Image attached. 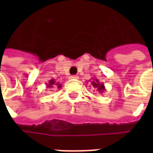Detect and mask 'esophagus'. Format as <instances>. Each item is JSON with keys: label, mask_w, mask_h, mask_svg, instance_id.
<instances>
[{"label": "esophagus", "mask_w": 153, "mask_h": 153, "mask_svg": "<svg viewBox=\"0 0 153 153\" xmlns=\"http://www.w3.org/2000/svg\"><path fill=\"white\" fill-rule=\"evenodd\" d=\"M70 79H79V76H78V75H71V76H70Z\"/></svg>", "instance_id": "34e87169"}]
</instances>
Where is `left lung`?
<instances>
[{
  "label": "left lung",
  "instance_id": "1",
  "mask_svg": "<svg viewBox=\"0 0 153 153\" xmlns=\"http://www.w3.org/2000/svg\"><path fill=\"white\" fill-rule=\"evenodd\" d=\"M91 83H92V86H93L94 88H96L97 91H98L100 93H102L103 92L105 91L104 84H103V83H100L98 79H93V81L91 82Z\"/></svg>",
  "mask_w": 153,
  "mask_h": 153
}]
</instances>
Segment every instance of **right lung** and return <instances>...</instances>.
Returning <instances> with one entry per match:
<instances>
[{"mask_svg":"<svg viewBox=\"0 0 153 153\" xmlns=\"http://www.w3.org/2000/svg\"><path fill=\"white\" fill-rule=\"evenodd\" d=\"M47 88H54V87H56V88H61V84L59 83H56V81H55V79H51L50 81H49V83H48V84L47 85Z\"/></svg>","mask_w":153,"mask_h":153,"instance_id":"add662e5","label":"right lung"}]
</instances>
